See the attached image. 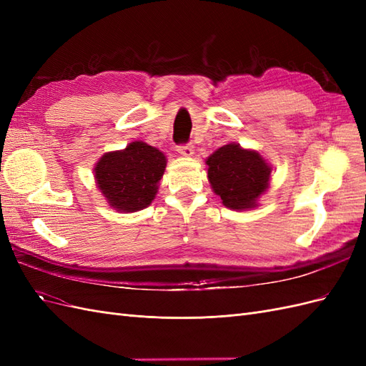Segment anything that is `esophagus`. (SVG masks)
<instances>
[{
  "instance_id": "obj_1",
  "label": "esophagus",
  "mask_w": 366,
  "mask_h": 366,
  "mask_svg": "<svg viewBox=\"0 0 366 366\" xmlns=\"http://www.w3.org/2000/svg\"><path fill=\"white\" fill-rule=\"evenodd\" d=\"M177 151H179V154H182V156L184 157H192L194 156V147L192 145H182L177 148Z\"/></svg>"
}]
</instances>
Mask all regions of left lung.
Here are the masks:
<instances>
[{"mask_svg": "<svg viewBox=\"0 0 366 366\" xmlns=\"http://www.w3.org/2000/svg\"><path fill=\"white\" fill-rule=\"evenodd\" d=\"M207 180L223 206L232 210H252L267 192L272 164L258 151L227 143L206 159Z\"/></svg>", "mask_w": 366, "mask_h": 366, "instance_id": "obj_1", "label": "left lung"}]
</instances>
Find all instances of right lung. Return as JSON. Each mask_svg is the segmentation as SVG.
I'll return each mask as SVG.
<instances>
[{
    "label": "right lung",
    "instance_id": "add662e5",
    "mask_svg": "<svg viewBox=\"0 0 366 366\" xmlns=\"http://www.w3.org/2000/svg\"><path fill=\"white\" fill-rule=\"evenodd\" d=\"M166 163L160 149L134 140L97 160L93 168L97 189L117 212H137L156 198Z\"/></svg>",
    "mask_w": 366,
    "mask_h": 366
}]
</instances>
